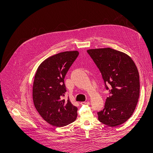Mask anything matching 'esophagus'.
I'll return each mask as SVG.
<instances>
[{"instance_id":"34e87169","label":"esophagus","mask_w":153,"mask_h":153,"mask_svg":"<svg viewBox=\"0 0 153 153\" xmlns=\"http://www.w3.org/2000/svg\"><path fill=\"white\" fill-rule=\"evenodd\" d=\"M80 103L81 105H85V104H90V102L88 101H87V102L83 101V102H80Z\"/></svg>"}]
</instances>
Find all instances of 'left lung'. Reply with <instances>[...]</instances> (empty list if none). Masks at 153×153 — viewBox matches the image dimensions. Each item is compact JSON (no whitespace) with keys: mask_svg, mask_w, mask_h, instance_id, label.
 Listing matches in <instances>:
<instances>
[{"mask_svg":"<svg viewBox=\"0 0 153 153\" xmlns=\"http://www.w3.org/2000/svg\"><path fill=\"white\" fill-rule=\"evenodd\" d=\"M109 90L99 121L110 127L126 122L133 114L140 95L139 74L128 55L110 48L87 50ZM108 83L110 89L106 86Z\"/></svg>","mask_w":153,"mask_h":153,"instance_id":"8db88e82","label":"left lung"}]
</instances>
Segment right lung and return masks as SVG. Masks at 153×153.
Wrapping results in <instances>:
<instances>
[{
  "label": "right lung",
  "mask_w": 153,
  "mask_h": 153,
  "mask_svg": "<svg viewBox=\"0 0 153 153\" xmlns=\"http://www.w3.org/2000/svg\"><path fill=\"white\" fill-rule=\"evenodd\" d=\"M79 53L74 51L52 55L40 64L36 72L33 104L41 117L53 126L63 127L77 118V107L69 98L64 99L66 91L64 79Z\"/></svg>",
  "instance_id": "add662e5"
}]
</instances>
